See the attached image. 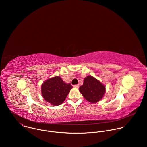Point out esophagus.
I'll return each instance as SVG.
<instances>
[{
	"mask_svg": "<svg viewBox=\"0 0 147 147\" xmlns=\"http://www.w3.org/2000/svg\"><path fill=\"white\" fill-rule=\"evenodd\" d=\"M74 87H75V88H78V87H79V84L74 85Z\"/></svg>",
	"mask_w": 147,
	"mask_h": 147,
	"instance_id": "34e87169",
	"label": "esophagus"
}]
</instances>
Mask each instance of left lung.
<instances>
[{"instance_id": "8db88e82", "label": "left lung", "mask_w": 147, "mask_h": 147, "mask_svg": "<svg viewBox=\"0 0 147 147\" xmlns=\"http://www.w3.org/2000/svg\"><path fill=\"white\" fill-rule=\"evenodd\" d=\"M79 90L87 100L96 103L103 96L105 87L94 77L88 76L84 80L83 85L80 87Z\"/></svg>"}]
</instances>
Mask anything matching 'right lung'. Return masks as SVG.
<instances>
[{"instance_id":"add662e5","label":"right lung","mask_w":147,"mask_h":147,"mask_svg":"<svg viewBox=\"0 0 147 147\" xmlns=\"http://www.w3.org/2000/svg\"><path fill=\"white\" fill-rule=\"evenodd\" d=\"M71 84H66L59 76L49 78L41 87L44 99L53 105H59L63 102L72 88Z\"/></svg>"}]
</instances>
